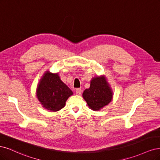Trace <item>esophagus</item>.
I'll return each mask as SVG.
<instances>
[{
	"instance_id": "1",
	"label": "esophagus",
	"mask_w": 160,
	"mask_h": 160,
	"mask_svg": "<svg viewBox=\"0 0 160 160\" xmlns=\"http://www.w3.org/2000/svg\"><path fill=\"white\" fill-rule=\"evenodd\" d=\"M82 89L81 88H77L76 90V93L77 94H78V95H80L81 94H82Z\"/></svg>"
}]
</instances>
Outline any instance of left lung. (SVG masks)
I'll use <instances>...</instances> for the list:
<instances>
[{
    "instance_id": "obj_1",
    "label": "left lung",
    "mask_w": 160,
    "mask_h": 160,
    "mask_svg": "<svg viewBox=\"0 0 160 160\" xmlns=\"http://www.w3.org/2000/svg\"><path fill=\"white\" fill-rule=\"evenodd\" d=\"M112 93L109 84L102 76L92 79L90 88L84 91L82 96L90 109L98 111L111 102Z\"/></svg>"
}]
</instances>
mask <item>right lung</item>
I'll list each match as a JSON object with an SVG mask.
<instances>
[{
	"mask_svg": "<svg viewBox=\"0 0 160 160\" xmlns=\"http://www.w3.org/2000/svg\"><path fill=\"white\" fill-rule=\"evenodd\" d=\"M73 92L62 81L58 74L46 72L37 86V96L40 104L50 112L64 108L66 101Z\"/></svg>",
	"mask_w": 160,
	"mask_h": 160,
	"instance_id": "right-lung-1",
	"label": "right lung"
}]
</instances>
